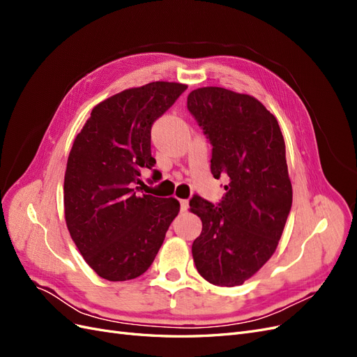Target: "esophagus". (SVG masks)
Returning <instances> with one entry per match:
<instances>
[{
    "mask_svg": "<svg viewBox=\"0 0 357 357\" xmlns=\"http://www.w3.org/2000/svg\"><path fill=\"white\" fill-rule=\"evenodd\" d=\"M189 208V201L188 199H181L180 201V210L181 211H186Z\"/></svg>",
    "mask_w": 357,
    "mask_h": 357,
    "instance_id": "1",
    "label": "esophagus"
}]
</instances>
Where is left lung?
Segmentation results:
<instances>
[{
    "label": "left lung",
    "mask_w": 357,
    "mask_h": 357,
    "mask_svg": "<svg viewBox=\"0 0 357 357\" xmlns=\"http://www.w3.org/2000/svg\"><path fill=\"white\" fill-rule=\"evenodd\" d=\"M188 110L213 146V177L228 180L220 202H189L202 220L193 262L211 284L240 286L274 255L291 208L283 134L262 102L223 88L192 91Z\"/></svg>",
    "instance_id": "left-lung-1"
}]
</instances>
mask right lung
Instances as JSON below:
<instances>
[{"label": "right lung", "instance_id": "obj_1", "mask_svg": "<svg viewBox=\"0 0 357 357\" xmlns=\"http://www.w3.org/2000/svg\"><path fill=\"white\" fill-rule=\"evenodd\" d=\"M186 89L153 82L116 93L95 107L74 139L63 180L67 228L84 261L109 282L144 274L180 211L177 199L138 195L137 185L139 169L156 164L155 121Z\"/></svg>", "mask_w": 357, "mask_h": 357}]
</instances>
